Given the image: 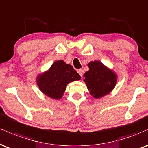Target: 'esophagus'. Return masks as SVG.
Returning <instances> with one entry per match:
<instances>
[{
	"mask_svg": "<svg viewBox=\"0 0 148 148\" xmlns=\"http://www.w3.org/2000/svg\"><path fill=\"white\" fill-rule=\"evenodd\" d=\"M77 72H78V73H79V75L81 76V77H82V76H83V70H82L81 69H78V70H77Z\"/></svg>",
	"mask_w": 148,
	"mask_h": 148,
	"instance_id": "34e87169",
	"label": "esophagus"
}]
</instances>
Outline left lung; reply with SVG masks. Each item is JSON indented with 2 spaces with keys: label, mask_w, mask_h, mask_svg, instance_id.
I'll return each mask as SVG.
<instances>
[{
  "label": "left lung",
  "mask_w": 148,
  "mask_h": 148,
  "mask_svg": "<svg viewBox=\"0 0 148 148\" xmlns=\"http://www.w3.org/2000/svg\"><path fill=\"white\" fill-rule=\"evenodd\" d=\"M88 67L83 81L92 97L99 99L111 92L116 84V74L98 60L89 63Z\"/></svg>",
  "instance_id": "8db88e82"
}]
</instances>
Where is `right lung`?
I'll use <instances>...</instances> for the list:
<instances>
[{
	"label": "right lung",
	"instance_id": "obj_1",
	"mask_svg": "<svg viewBox=\"0 0 148 148\" xmlns=\"http://www.w3.org/2000/svg\"><path fill=\"white\" fill-rule=\"evenodd\" d=\"M81 79L72 65L60 60L54 62L47 71L39 74L36 82L42 93L51 99L58 100L63 97L69 83Z\"/></svg>",
	"mask_w": 148,
	"mask_h": 148
}]
</instances>
